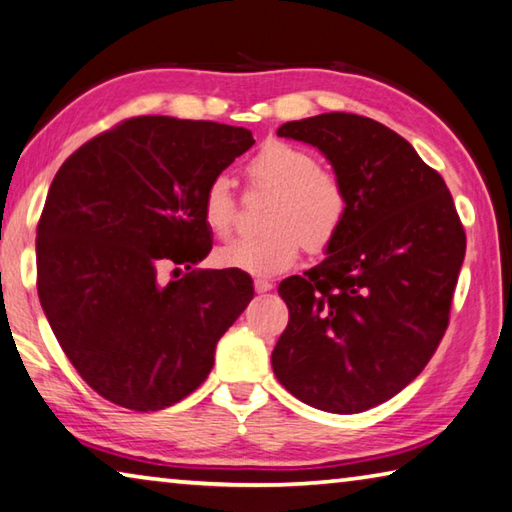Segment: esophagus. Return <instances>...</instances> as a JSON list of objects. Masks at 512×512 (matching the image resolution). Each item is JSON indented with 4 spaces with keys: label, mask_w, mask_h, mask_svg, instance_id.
<instances>
[{
    "label": "esophagus",
    "mask_w": 512,
    "mask_h": 512,
    "mask_svg": "<svg viewBox=\"0 0 512 512\" xmlns=\"http://www.w3.org/2000/svg\"><path fill=\"white\" fill-rule=\"evenodd\" d=\"M272 288H274L272 281H267V279H256V281H254V290H256L258 294H265V292H270Z\"/></svg>",
    "instance_id": "1"
}]
</instances>
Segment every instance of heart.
<instances>
[{
    "mask_svg": "<svg viewBox=\"0 0 512 512\" xmlns=\"http://www.w3.org/2000/svg\"><path fill=\"white\" fill-rule=\"evenodd\" d=\"M254 188L272 193L261 236L236 238L215 249V263L251 276H274L297 263L301 247L324 254L333 245L351 211L346 184L319 168L310 150L270 141L247 161ZM202 218L215 236H229L236 220V197L227 177H213L202 195Z\"/></svg>",
    "mask_w": 512,
    "mask_h": 512,
    "instance_id": "obj_1",
    "label": "heart"
}]
</instances>
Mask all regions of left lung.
Returning a JSON list of instances; mask_svg holds the SVG:
<instances>
[{"mask_svg": "<svg viewBox=\"0 0 512 512\" xmlns=\"http://www.w3.org/2000/svg\"><path fill=\"white\" fill-rule=\"evenodd\" d=\"M276 134L326 155L351 211L324 261L279 285L290 321L272 369L306 405L360 414L405 389L441 344L463 224L443 177L387 125L330 112Z\"/></svg>", "mask_w": 512, "mask_h": 512, "instance_id": "left-lung-1", "label": "left lung"}]
</instances>
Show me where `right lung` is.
Returning a JSON list of instances; mask_svg holds the SVG:
<instances>
[{"instance_id":"right-lung-1","label":"right lung","mask_w":512,"mask_h":512,"mask_svg":"<svg viewBox=\"0 0 512 512\" xmlns=\"http://www.w3.org/2000/svg\"><path fill=\"white\" fill-rule=\"evenodd\" d=\"M254 146L245 128L137 116L80 146L38 222V297L62 351L114 405L157 411L193 393L254 297L249 274L192 270L211 251L202 195ZM178 271V270H177Z\"/></svg>"}]
</instances>
